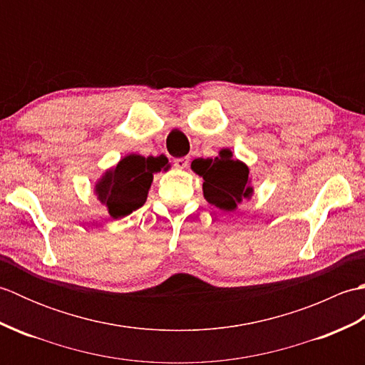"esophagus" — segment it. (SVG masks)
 Masks as SVG:
<instances>
[{"label":"esophagus","mask_w":365,"mask_h":365,"mask_svg":"<svg viewBox=\"0 0 365 365\" xmlns=\"http://www.w3.org/2000/svg\"><path fill=\"white\" fill-rule=\"evenodd\" d=\"M188 163H190V160H188L187 157L175 158V160H174V166H175L177 169H185V168L188 166Z\"/></svg>","instance_id":"1"}]
</instances>
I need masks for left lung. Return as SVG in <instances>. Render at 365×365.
Returning <instances> with one entry per match:
<instances>
[{"label":"left lung","mask_w":365,"mask_h":365,"mask_svg":"<svg viewBox=\"0 0 365 365\" xmlns=\"http://www.w3.org/2000/svg\"><path fill=\"white\" fill-rule=\"evenodd\" d=\"M191 169L204 178L202 191L208 204L226 212L237 210L243 199L250 200L254 195L250 168L235 160L230 149H221L215 158H196Z\"/></svg>","instance_id":"obj_1"}]
</instances>
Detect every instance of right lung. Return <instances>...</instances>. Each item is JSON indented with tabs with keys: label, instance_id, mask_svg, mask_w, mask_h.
<instances>
[{
	"label": "right lung",
	"instance_id": "add662e5",
	"mask_svg": "<svg viewBox=\"0 0 365 365\" xmlns=\"http://www.w3.org/2000/svg\"><path fill=\"white\" fill-rule=\"evenodd\" d=\"M170 168L165 155L143 157L130 153L106 169L96 182L94 192L113 220H119L143 207L149 195L153 174Z\"/></svg>",
	"mask_w": 365,
	"mask_h": 365
}]
</instances>
